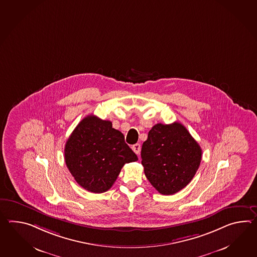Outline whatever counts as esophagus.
Returning <instances> with one entry per match:
<instances>
[{"instance_id": "34e87169", "label": "esophagus", "mask_w": 257, "mask_h": 257, "mask_svg": "<svg viewBox=\"0 0 257 257\" xmlns=\"http://www.w3.org/2000/svg\"><path fill=\"white\" fill-rule=\"evenodd\" d=\"M132 149L134 150V152L136 154L139 155L140 154V151H141V146H140V144H136L132 147Z\"/></svg>"}]
</instances>
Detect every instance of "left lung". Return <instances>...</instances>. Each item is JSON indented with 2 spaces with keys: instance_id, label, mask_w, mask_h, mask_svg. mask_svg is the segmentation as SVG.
<instances>
[{
  "instance_id": "8db88e82",
  "label": "left lung",
  "mask_w": 257,
  "mask_h": 257,
  "mask_svg": "<svg viewBox=\"0 0 257 257\" xmlns=\"http://www.w3.org/2000/svg\"><path fill=\"white\" fill-rule=\"evenodd\" d=\"M142 165L146 177L164 195L176 194L194 178L202 149L180 122L158 123L143 143Z\"/></svg>"
}]
</instances>
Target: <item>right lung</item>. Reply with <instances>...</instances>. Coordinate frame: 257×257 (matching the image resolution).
<instances>
[{
	"label": "right lung",
	"mask_w": 257,
	"mask_h": 257,
	"mask_svg": "<svg viewBox=\"0 0 257 257\" xmlns=\"http://www.w3.org/2000/svg\"><path fill=\"white\" fill-rule=\"evenodd\" d=\"M64 160L80 186L100 194L113 185L125 163L138 159L111 121L88 115L69 137Z\"/></svg>",
	"instance_id": "1"
}]
</instances>
